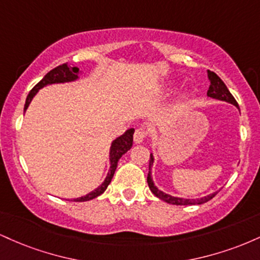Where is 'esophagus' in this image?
<instances>
[{
	"label": "esophagus",
	"mask_w": 260,
	"mask_h": 260,
	"mask_svg": "<svg viewBox=\"0 0 260 260\" xmlns=\"http://www.w3.org/2000/svg\"><path fill=\"white\" fill-rule=\"evenodd\" d=\"M145 137H147V132H145L143 128H137L136 132H134V136H133V140L136 144H140V143L144 140Z\"/></svg>",
	"instance_id": "34e87169"
}]
</instances>
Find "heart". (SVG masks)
I'll return each instance as SVG.
<instances>
[{
  "instance_id": "obj_1",
  "label": "heart",
  "mask_w": 260,
  "mask_h": 260,
  "mask_svg": "<svg viewBox=\"0 0 260 260\" xmlns=\"http://www.w3.org/2000/svg\"><path fill=\"white\" fill-rule=\"evenodd\" d=\"M171 88L172 86H165V88H164V90H171ZM178 103L180 104H187L188 103V100H189V94H188L187 91H181L180 94H178Z\"/></svg>"
}]
</instances>
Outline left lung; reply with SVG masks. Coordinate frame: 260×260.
<instances>
[{"label":"left lung","mask_w":260,"mask_h":260,"mask_svg":"<svg viewBox=\"0 0 260 260\" xmlns=\"http://www.w3.org/2000/svg\"><path fill=\"white\" fill-rule=\"evenodd\" d=\"M208 78L210 80V86H209L207 95L208 96L213 98V99H217L221 101H226V103L232 104L236 107H238L237 101L235 100V98L232 96V94L230 92L228 89V86L225 85V83L220 79V77L217 76L216 73L211 72V71H208ZM154 162V156L153 154H150V160H149V174H148V184L150 190L153 192L154 196H156L157 198H160L161 201L169 203V204H174V205H194V204H203V203H207L213 199L214 197L216 196V193H213V194H209L207 197H203V198H198V199H184V198H178V197H172L170 194H166L164 193L162 190L157 189V187L155 186L153 178H151V166H153Z\"/></svg>","instance_id":"8db88e82"}]
</instances>
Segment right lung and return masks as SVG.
<instances>
[{"instance_id": "obj_1", "label": "right lung", "mask_w": 260, "mask_h": 260, "mask_svg": "<svg viewBox=\"0 0 260 260\" xmlns=\"http://www.w3.org/2000/svg\"><path fill=\"white\" fill-rule=\"evenodd\" d=\"M78 74H79L78 67H71V66H68L67 63H63V64L58 66V67L53 68V70L50 71V72L47 73L46 76H45L44 78L41 79L40 82H39L38 84L31 89L30 92H29L28 96H26V100H25L24 111H26L29 104L31 103L32 98L37 95V92L40 90L41 88H44V86H46L49 84H56V83L73 82V80L79 78ZM133 133H134L133 128H129V129H127L126 132L122 134V136H120L118 138H116L115 140H113L112 144H111V148H110V170H109V174H107V176H106L105 181H104L103 183H101L100 186L96 188V189L91 190V192L88 193L86 196L73 199L74 202L91 201V199L96 198V197H99L100 194H103V193L105 192L107 186H109L110 182H111V180H112L113 174H115V171H116V168H117L118 160L121 159L122 155L126 154L127 151L132 148Z\"/></svg>"}]
</instances>
